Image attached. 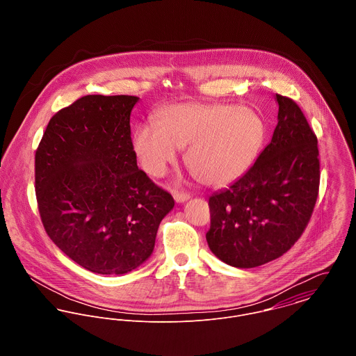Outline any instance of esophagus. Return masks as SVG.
I'll return each instance as SVG.
<instances>
[{"label":"esophagus","mask_w":356,"mask_h":356,"mask_svg":"<svg viewBox=\"0 0 356 356\" xmlns=\"http://www.w3.org/2000/svg\"><path fill=\"white\" fill-rule=\"evenodd\" d=\"M174 199H175L177 203H184V202H186V200L191 199V195H189V193H185V192H178V191H175V192H174Z\"/></svg>","instance_id":"obj_1"}]
</instances>
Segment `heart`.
<instances>
[{"label": "heart", "instance_id": "1", "mask_svg": "<svg viewBox=\"0 0 356 356\" xmlns=\"http://www.w3.org/2000/svg\"><path fill=\"white\" fill-rule=\"evenodd\" d=\"M157 124H141L133 138L141 167L161 177L186 148V163L204 184L225 186L254 164L266 140V123L251 108L222 102H186L161 108Z\"/></svg>", "mask_w": 356, "mask_h": 356}]
</instances>
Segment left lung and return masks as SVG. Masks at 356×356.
I'll return each mask as SVG.
<instances>
[{"label": "left lung", "mask_w": 356, "mask_h": 356, "mask_svg": "<svg viewBox=\"0 0 356 356\" xmlns=\"http://www.w3.org/2000/svg\"><path fill=\"white\" fill-rule=\"evenodd\" d=\"M278 123L254 165L209 200L205 234L222 261L252 268L288 252L303 234L319 191L318 140L305 113L275 95Z\"/></svg>", "instance_id": "1"}]
</instances>
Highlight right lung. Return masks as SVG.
<instances>
[{
  "instance_id": "1",
  "label": "right lung",
  "mask_w": 356,
  "mask_h": 356,
  "mask_svg": "<svg viewBox=\"0 0 356 356\" xmlns=\"http://www.w3.org/2000/svg\"><path fill=\"white\" fill-rule=\"evenodd\" d=\"M137 102L81 97L51 116L35 152V195L48 236L97 274H126L143 264L174 207L137 165L130 130Z\"/></svg>"
}]
</instances>
